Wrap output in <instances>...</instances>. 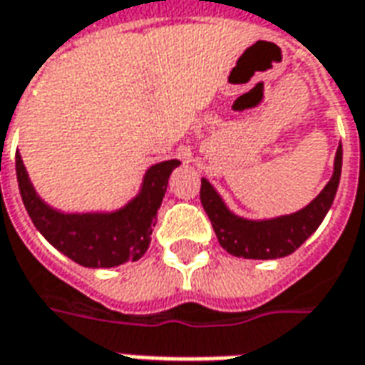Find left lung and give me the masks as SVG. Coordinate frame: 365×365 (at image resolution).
I'll use <instances>...</instances> for the list:
<instances>
[{"label": "left lung", "mask_w": 365, "mask_h": 365, "mask_svg": "<svg viewBox=\"0 0 365 365\" xmlns=\"http://www.w3.org/2000/svg\"><path fill=\"white\" fill-rule=\"evenodd\" d=\"M342 172V146H338L334 172L317 197L297 213L283 215L269 221H248L230 213L213 185L201 180V205L213 225L219 245L232 256L252 260H275L295 252L319 229L336 195Z\"/></svg>", "instance_id": "1"}]
</instances>
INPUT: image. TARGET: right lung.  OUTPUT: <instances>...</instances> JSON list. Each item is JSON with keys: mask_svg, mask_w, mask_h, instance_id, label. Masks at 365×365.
Segmentation results:
<instances>
[{"mask_svg": "<svg viewBox=\"0 0 365 365\" xmlns=\"http://www.w3.org/2000/svg\"><path fill=\"white\" fill-rule=\"evenodd\" d=\"M175 166H180L178 160L154 164L144 175L140 193L115 213L66 215L36 195L19 152L15 154L21 199L33 225L56 250L86 268H113L144 256Z\"/></svg>", "mask_w": 365, "mask_h": 365, "instance_id": "1", "label": "right lung"}]
</instances>
